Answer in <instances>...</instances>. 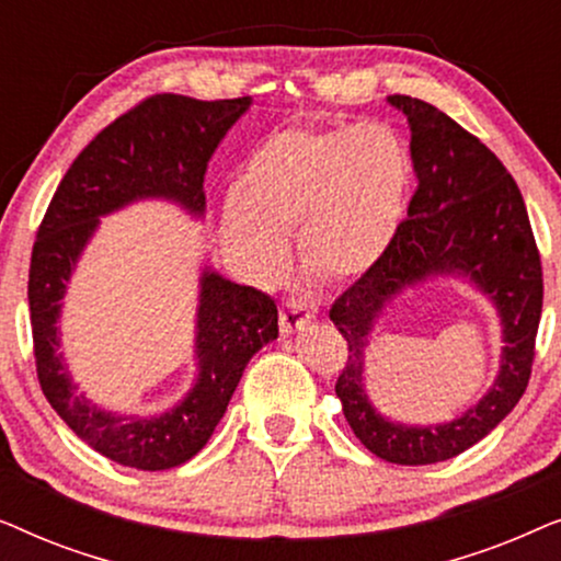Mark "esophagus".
Here are the masks:
<instances>
[{"instance_id":"1","label":"esophagus","mask_w":561,"mask_h":561,"mask_svg":"<svg viewBox=\"0 0 561 561\" xmlns=\"http://www.w3.org/2000/svg\"><path fill=\"white\" fill-rule=\"evenodd\" d=\"M313 319V309L301 298H288L286 304L280 306V332L294 334L301 329L306 321Z\"/></svg>"}]
</instances>
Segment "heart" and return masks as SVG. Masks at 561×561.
Listing matches in <instances>:
<instances>
[{
  "label": "heart",
  "mask_w": 561,
  "mask_h": 561,
  "mask_svg": "<svg viewBox=\"0 0 561 561\" xmlns=\"http://www.w3.org/2000/svg\"><path fill=\"white\" fill-rule=\"evenodd\" d=\"M411 173L403 137L382 122L278 129L244 163L240 194L221 214L225 237L252 271L271 275L286 260L280 232L296 229L306 273L324 283L357 278L393 242Z\"/></svg>",
  "instance_id": "obj_1"
}]
</instances>
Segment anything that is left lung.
I'll list each match as a JSON object with an SVG mask.
<instances>
[{"label":"left lung","instance_id":"left-lung-1","mask_svg":"<svg viewBox=\"0 0 561 561\" xmlns=\"http://www.w3.org/2000/svg\"><path fill=\"white\" fill-rule=\"evenodd\" d=\"M409 117L416 191L386 255L329 309L347 340L336 398L352 432L375 457L393 465H434L462 455L520 401L531 378L543 278L524 196L505 165L455 119L413 96H388ZM432 274H465L499 309L506 347L494 388L447 425H393L364 390V347L390 297Z\"/></svg>","mask_w":561,"mask_h":561}]
</instances>
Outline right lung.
Instances as JSON below:
<instances>
[{
  "label": "right lung",
  "instance_id": "1",
  "mask_svg": "<svg viewBox=\"0 0 561 561\" xmlns=\"http://www.w3.org/2000/svg\"><path fill=\"white\" fill-rule=\"evenodd\" d=\"M252 99L202 102L181 94L148 96L104 127L58 183L30 257V324L37 380L71 432L135 470H171L209 442L250 357L278 336V306L267 294L206 267L198 280L194 388L160 416L99 409L68 375L60 355V298L99 219L140 202L168 198L204 217V173L227 129Z\"/></svg>",
  "mask_w": 561,
  "mask_h": 561
}]
</instances>
